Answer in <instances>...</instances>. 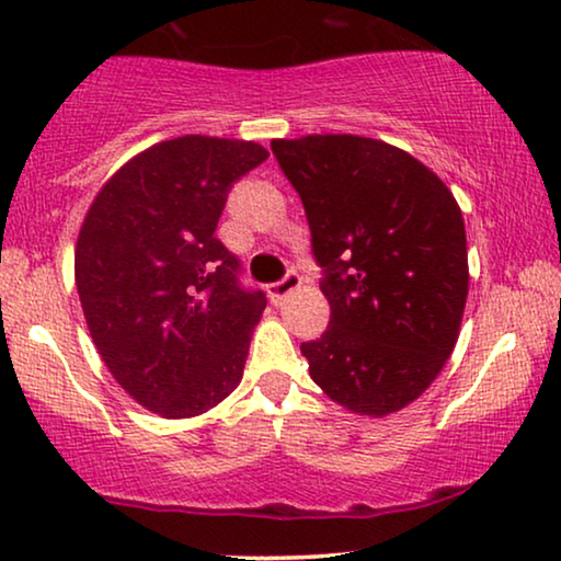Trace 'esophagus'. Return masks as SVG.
I'll return each instance as SVG.
<instances>
[{
  "label": "esophagus",
  "instance_id": "1",
  "mask_svg": "<svg viewBox=\"0 0 561 561\" xmlns=\"http://www.w3.org/2000/svg\"><path fill=\"white\" fill-rule=\"evenodd\" d=\"M299 284H302V279H299V274L297 272H289L284 279L270 284V287H266V295H270V299H272L274 305H279L284 297L291 295V291L299 287Z\"/></svg>",
  "mask_w": 561,
  "mask_h": 561
}]
</instances>
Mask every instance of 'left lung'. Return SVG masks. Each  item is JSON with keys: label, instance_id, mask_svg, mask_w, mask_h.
Segmentation results:
<instances>
[{"label": "left lung", "instance_id": "left-lung-1", "mask_svg": "<svg viewBox=\"0 0 561 561\" xmlns=\"http://www.w3.org/2000/svg\"><path fill=\"white\" fill-rule=\"evenodd\" d=\"M299 193L330 325L302 343L312 381L353 414L420 399L460 335L465 220L449 187L404 149L356 134L274 139Z\"/></svg>", "mask_w": 561, "mask_h": 561}]
</instances>
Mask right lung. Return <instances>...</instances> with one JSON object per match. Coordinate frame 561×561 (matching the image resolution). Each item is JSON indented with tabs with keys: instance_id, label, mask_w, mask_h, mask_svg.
I'll list each match as a JSON object with an SVG mask.
<instances>
[{
	"instance_id": "right-lung-1",
	"label": "right lung",
	"mask_w": 561,
	"mask_h": 561,
	"mask_svg": "<svg viewBox=\"0 0 561 561\" xmlns=\"http://www.w3.org/2000/svg\"><path fill=\"white\" fill-rule=\"evenodd\" d=\"M270 152L203 134L160 141L106 180L76 243L99 356L149 412L187 420L241 383L264 291L239 284L216 226L231 185Z\"/></svg>"
}]
</instances>
